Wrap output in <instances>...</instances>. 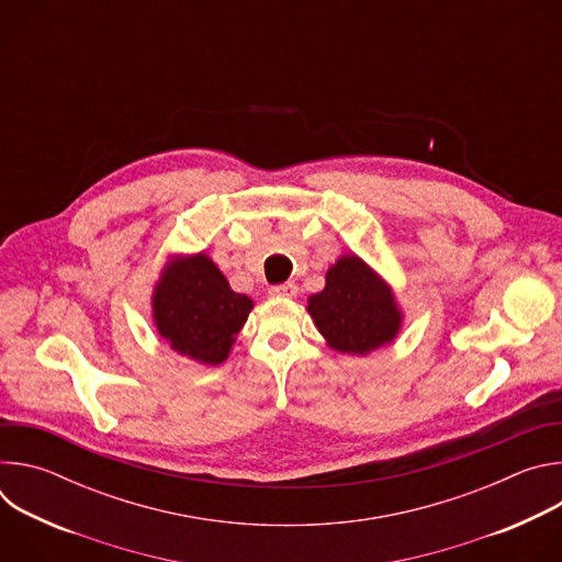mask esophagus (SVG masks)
Listing matches in <instances>:
<instances>
[{"mask_svg":"<svg viewBox=\"0 0 562 562\" xmlns=\"http://www.w3.org/2000/svg\"><path fill=\"white\" fill-rule=\"evenodd\" d=\"M269 293L273 295V297H295V293H297V286L293 284V282H284V284H276V286H271L269 289Z\"/></svg>","mask_w":562,"mask_h":562,"instance_id":"34e87169","label":"esophagus"}]
</instances>
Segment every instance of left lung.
Returning <instances> with one entry per match:
<instances>
[{"label": "left lung", "mask_w": 562, "mask_h": 562, "mask_svg": "<svg viewBox=\"0 0 562 562\" xmlns=\"http://www.w3.org/2000/svg\"><path fill=\"white\" fill-rule=\"evenodd\" d=\"M325 280V289L308 297L306 311L334 351L369 356L395 340L403 311L389 282L362 258L340 256Z\"/></svg>", "instance_id": "1"}]
</instances>
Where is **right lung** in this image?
<instances>
[{
	"label": "right lung",
	"instance_id": "right-lung-1",
	"mask_svg": "<svg viewBox=\"0 0 562 562\" xmlns=\"http://www.w3.org/2000/svg\"><path fill=\"white\" fill-rule=\"evenodd\" d=\"M153 325L169 347L200 364H222L243 331L254 300L235 293L202 251L173 256L159 273L153 295Z\"/></svg>",
	"mask_w": 562,
	"mask_h": 562
}]
</instances>
